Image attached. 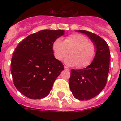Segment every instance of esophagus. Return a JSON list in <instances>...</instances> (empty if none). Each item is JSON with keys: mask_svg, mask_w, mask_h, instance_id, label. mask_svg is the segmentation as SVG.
<instances>
[{"mask_svg": "<svg viewBox=\"0 0 121 121\" xmlns=\"http://www.w3.org/2000/svg\"><path fill=\"white\" fill-rule=\"evenodd\" d=\"M64 67H65V70H70V68H68V67H67V66H65Z\"/></svg>", "mask_w": 121, "mask_h": 121, "instance_id": "34e87169", "label": "esophagus"}]
</instances>
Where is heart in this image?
Instances as JSON below:
<instances>
[{"label": "heart", "mask_w": 121, "mask_h": 121, "mask_svg": "<svg viewBox=\"0 0 121 121\" xmlns=\"http://www.w3.org/2000/svg\"><path fill=\"white\" fill-rule=\"evenodd\" d=\"M54 56L59 61L66 60L69 65H77L78 68L88 66L94 60L96 55V47L94 43L88 41V38L81 34H73L66 37L63 41L56 39L52 44Z\"/></svg>", "instance_id": "b5f03b06"}]
</instances>
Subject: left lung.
Here are the masks:
<instances>
[{
	"label": "left lung",
	"instance_id": "8db88e82",
	"mask_svg": "<svg viewBox=\"0 0 121 121\" xmlns=\"http://www.w3.org/2000/svg\"><path fill=\"white\" fill-rule=\"evenodd\" d=\"M89 37L96 47V55L91 64L81 70H72L69 80L73 95L80 100H88L100 94L107 83L111 53L104 39L88 31H78Z\"/></svg>",
	"mask_w": 121,
	"mask_h": 121
}]
</instances>
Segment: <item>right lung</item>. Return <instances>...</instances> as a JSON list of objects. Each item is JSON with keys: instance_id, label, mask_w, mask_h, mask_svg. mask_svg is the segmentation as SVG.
I'll use <instances>...</instances> for the list:
<instances>
[{"instance_id": "add662e5", "label": "right lung", "mask_w": 121, "mask_h": 121, "mask_svg": "<svg viewBox=\"0 0 121 121\" xmlns=\"http://www.w3.org/2000/svg\"><path fill=\"white\" fill-rule=\"evenodd\" d=\"M63 30L44 29L24 39L15 49L10 72L14 84L22 94L40 99L49 94L64 66L54 56L52 44L64 35Z\"/></svg>"}]
</instances>
